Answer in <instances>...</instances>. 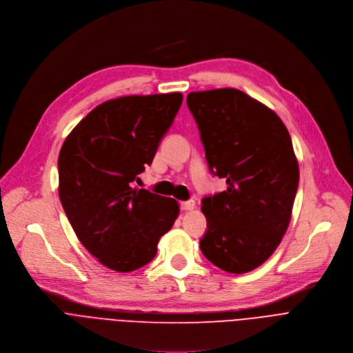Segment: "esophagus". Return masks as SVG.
Listing matches in <instances>:
<instances>
[{"label":"esophagus","mask_w":353,"mask_h":353,"mask_svg":"<svg viewBox=\"0 0 353 353\" xmlns=\"http://www.w3.org/2000/svg\"><path fill=\"white\" fill-rule=\"evenodd\" d=\"M194 208V201L193 200H186V201H181V210L188 211V210H193Z\"/></svg>","instance_id":"obj_1"}]
</instances>
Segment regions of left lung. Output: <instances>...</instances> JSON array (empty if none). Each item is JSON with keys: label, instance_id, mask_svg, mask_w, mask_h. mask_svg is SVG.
Here are the masks:
<instances>
[{"label": "left lung", "instance_id": "left-lung-1", "mask_svg": "<svg viewBox=\"0 0 353 353\" xmlns=\"http://www.w3.org/2000/svg\"><path fill=\"white\" fill-rule=\"evenodd\" d=\"M186 104L210 172L227 179V190L201 200V253L224 271H252L274 253L291 221L299 167L290 132L274 111L236 89L193 92Z\"/></svg>", "mask_w": 353, "mask_h": 353}]
</instances>
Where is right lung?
<instances>
[{"label": "right lung", "mask_w": 353, "mask_h": 353, "mask_svg": "<svg viewBox=\"0 0 353 353\" xmlns=\"http://www.w3.org/2000/svg\"><path fill=\"white\" fill-rule=\"evenodd\" d=\"M181 93L126 96L90 111L58 157L59 200L82 245L105 267L150 263L179 214L176 200L134 189L182 104Z\"/></svg>", "instance_id": "1"}]
</instances>
